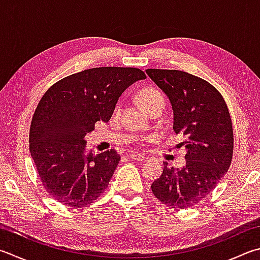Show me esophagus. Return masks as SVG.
<instances>
[{
    "mask_svg": "<svg viewBox=\"0 0 260 260\" xmlns=\"http://www.w3.org/2000/svg\"><path fill=\"white\" fill-rule=\"evenodd\" d=\"M129 157L132 159H136V160H147L148 157H146L144 154H140V153H132L129 155Z\"/></svg>",
    "mask_w": 260,
    "mask_h": 260,
    "instance_id": "esophagus-1",
    "label": "esophagus"
}]
</instances>
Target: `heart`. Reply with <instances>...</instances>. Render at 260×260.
<instances>
[{
	"label": "heart",
	"mask_w": 260,
	"mask_h": 260,
	"mask_svg": "<svg viewBox=\"0 0 260 260\" xmlns=\"http://www.w3.org/2000/svg\"><path fill=\"white\" fill-rule=\"evenodd\" d=\"M139 103L147 111L150 106L157 104V103H164V96L155 88H145L139 94Z\"/></svg>",
	"instance_id": "b5f03b06"
}]
</instances>
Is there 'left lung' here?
<instances>
[{
  "label": "left lung",
  "instance_id": "left-lung-1",
  "mask_svg": "<svg viewBox=\"0 0 260 260\" xmlns=\"http://www.w3.org/2000/svg\"><path fill=\"white\" fill-rule=\"evenodd\" d=\"M146 73L168 96L173 130L185 138V165L169 168L151 183V191L172 208H189L207 197L231 165L233 129L228 106L206 80L179 70L148 69Z\"/></svg>",
  "mask_w": 260,
  "mask_h": 260
}]
</instances>
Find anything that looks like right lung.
<instances>
[{
	"instance_id": "right-lung-1",
	"label": "right lung",
	"mask_w": 260,
	"mask_h": 260,
	"mask_svg": "<svg viewBox=\"0 0 260 260\" xmlns=\"http://www.w3.org/2000/svg\"><path fill=\"white\" fill-rule=\"evenodd\" d=\"M146 79L136 68L103 67L54 84L34 113L29 150L44 188L58 203L85 207L100 197L114 174V149L94 154L86 136L99 121L109 122L126 88Z\"/></svg>"
}]
</instances>
